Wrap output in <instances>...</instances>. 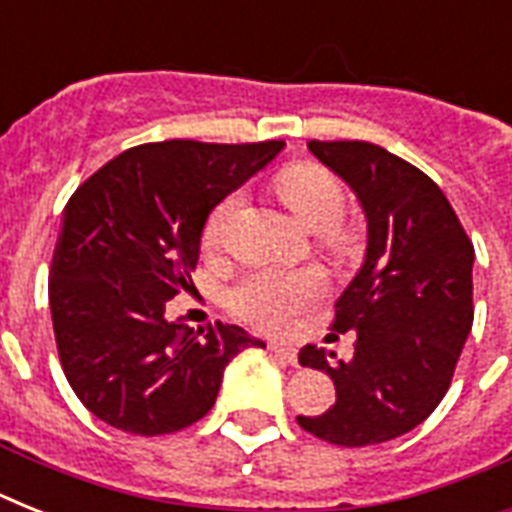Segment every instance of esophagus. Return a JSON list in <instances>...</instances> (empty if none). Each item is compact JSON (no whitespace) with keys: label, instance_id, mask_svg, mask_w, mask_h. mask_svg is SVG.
<instances>
[{"label":"esophagus","instance_id":"1","mask_svg":"<svg viewBox=\"0 0 512 512\" xmlns=\"http://www.w3.org/2000/svg\"><path fill=\"white\" fill-rule=\"evenodd\" d=\"M268 350H271L273 356L284 358L287 364H297V350L289 348V345H279V342H271V345H268Z\"/></svg>","mask_w":512,"mask_h":512}]
</instances>
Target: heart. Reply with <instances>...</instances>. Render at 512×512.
Returning <instances> with one entry per match:
<instances>
[{
  "label": "heart",
  "mask_w": 512,
  "mask_h": 512,
  "mask_svg": "<svg viewBox=\"0 0 512 512\" xmlns=\"http://www.w3.org/2000/svg\"><path fill=\"white\" fill-rule=\"evenodd\" d=\"M276 193L297 217V223L308 231H321L329 244H340L337 223L348 207V193L335 172L313 162L289 164L276 177ZM241 207V193H228L207 217L204 225V244L217 247L223 241L228 223ZM324 292V281L313 268L300 271H257L241 279L228 295V303L239 316L257 327L281 332L295 324Z\"/></svg>",
  "instance_id": "heart-1"
}]
</instances>
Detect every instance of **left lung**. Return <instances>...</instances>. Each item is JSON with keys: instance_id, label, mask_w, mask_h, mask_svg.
Returning a JSON list of instances; mask_svg holds the SVG:
<instances>
[{"instance_id": "1", "label": "left lung", "mask_w": 512, "mask_h": 512, "mask_svg": "<svg viewBox=\"0 0 512 512\" xmlns=\"http://www.w3.org/2000/svg\"><path fill=\"white\" fill-rule=\"evenodd\" d=\"M316 159L356 193L366 257L335 305V332L356 353L332 366L305 345L300 364L327 372L337 398L300 428L337 446H372L417 428L441 404L473 327V244L425 172L364 140H311Z\"/></svg>"}]
</instances>
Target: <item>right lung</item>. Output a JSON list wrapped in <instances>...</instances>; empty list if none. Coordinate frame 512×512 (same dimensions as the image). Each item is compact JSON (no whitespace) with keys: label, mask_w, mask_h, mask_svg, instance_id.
I'll return each mask as SVG.
<instances>
[{"label":"right lung","mask_w":512,"mask_h":512,"mask_svg":"<svg viewBox=\"0 0 512 512\" xmlns=\"http://www.w3.org/2000/svg\"><path fill=\"white\" fill-rule=\"evenodd\" d=\"M281 148L146 143L68 199L50 268L52 329L66 380L98 420L132 436L188 428L215 404L228 361L265 348L220 321L193 332L167 319V303L191 284L209 212Z\"/></svg>","instance_id":"1"}]
</instances>
